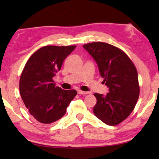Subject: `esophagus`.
Returning <instances> with one entry per match:
<instances>
[{
    "label": "esophagus",
    "instance_id": "obj_1",
    "mask_svg": "<svg viewBox=\"0 0 159 159\" xmlns=\"http://www.w3.org/2000/svg\"><path fill=\"white\" fill-rule=\"evenodd\" d=\"M77 93L79 95H86L88 93V92H84V91H82V90H78Z\"/></svg>",
    "mask_w": 159,
    "mask_h": 159
}]
</instances>
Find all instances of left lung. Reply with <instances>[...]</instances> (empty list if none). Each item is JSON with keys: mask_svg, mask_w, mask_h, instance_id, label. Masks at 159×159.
Here are the masks:
<instances>
[{"mask_svg": "<svg viewBox=\"0 0 159 159\" xmlns=\"http://www.w3.org/2000/svg\"><path fill=\"white\" fill-rule=\"evenodd\" d=\"M97 63L107 94L95 93L97 103L93 113L106 125L114 126L127 119L133 111L140 93L138 71L121 49L106 43L83 45Z\"/></svg>", "mask_w": 159, "mask_h": 159, "instance_id": "8db88e82", "label": "left lung"}]
</instances>
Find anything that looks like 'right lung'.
Listing matches in <instances>:
<instances>
[{
    "mask_svg": "<svg viewBox=\"0 0 159 159\" xmlns=\"http://www.w3.org/2000/svg\"><path fill=\"white\" fill-rule=\"evenodd\" d=\"M76 45L41 48L26 63L19 80L21 99L30 114L43 124H51L61 118L77 91L65 90L53 80L65 58Z\"/></svg>",
    "mask_w": 159,
    "mask_h": 159,
    "instance_id": "1",
    "label": "right lung"
}]
</instances>
